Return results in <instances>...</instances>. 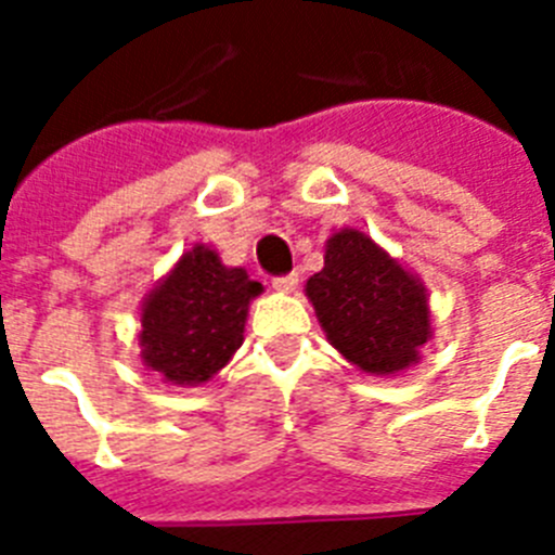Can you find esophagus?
I'll return each mask as SVG.
<instances>
[{
	"label": "esophagus",
	"instance_id": "obj_1",
	"mask_svg": "<svg viewBox=\"0 0 555 555\" xmlns=\"http://www.w3.org/2000/svg\"><path fill=\"white\" fill-rule=\"evenodd\" d=\"M297 283H300V278H297V272L281 274V278H274V281H272V288H274V292L292 294L294 288H297Z\"/></svg>",
	"mask_w": 555,
	"mask_h": 555
}]
</instances>
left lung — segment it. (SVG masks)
Listing matches in <instances>:
<instances>
[{
  "label": "left lung",
  "instance_id": "1",
  "mask_svg": "<svg viewBox=\"0 0 555 555\" xmlns=\"http://www.w3.org/2000/svg\"><path fill=\"white\" fill-rule=\"evenodd\" d=\"M306 294L327 341L370 375L409 370L434 336L423 281L361 230L327 238L325 267L308 278Z\"/></svg>",
  "mask_w": 555,
  "mask_h": 555
}]
</instances>
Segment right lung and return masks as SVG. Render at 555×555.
Instances as JSON below:
<instances>
[{"instance_id": "add662e5", "label": "right lung", "mask_w": 555, "mask_h": 555, "mask_svg": "<svg viewBox=\"0 0 555 555\" xmlns=\"http://www.w3.org/2000/svg\"><path fill=\"white\" fill-rule=\"evenodd\" d=\"M261 292L242 267H224L217 249L197 244L144 297L141 361L166 384H205L242 347L249 302Z\"/></svg>"}]
</instances>
